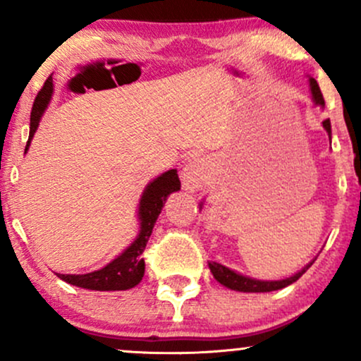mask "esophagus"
<instances>
[{"instance_id": "esophagus-1", "label": "esophagus", "mask_w": 361, "mask_h": 361, "mask_svg": "<svg viewBox=\"0 0 361 361\" xmlns=\"http://www.w3.org/2000/svg\"><path fill=\"white\" fill-rule=\"evenodd\" d=\"M209 176V163L204 157H192L181 169V183L185 190L200 188Z\"/></svg>"}]
</instances>
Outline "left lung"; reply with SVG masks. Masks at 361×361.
<instances>
[{
  "mask_svg": "<svg viewBox=\"0 0 361 361\" xmlns=\"http://www.w3.org/2000/svg\"><path fill=\"white\" fill-rule=\"evenodd\" d=\"M309 82H310V93H312L314 103H316V105L324 106V98H322L321 90H319L317 81L314 80V78H309ZM322 127L326 128L327 135H329V139H331V122H329V118H326L324 122H322ZM200 209H202V207H200ZM312 263H314V261H310L307 267H304L299 273H295V275L288 276V279H285V280H256V279H250V276H244V275H241V273H235L234 270L224 267V264H221V263H215V261H210L209 268H210V271H212L214 279L217 280L221 285H224V287H227L231 290H238V292H273V290H280V288L287 287V285H290V283H293V281L299 280L300 276L309 270L310 264H312Z\"/></svg>",
  "mask_w": 361,
  "mask_h": 361,
  "instance_id": "obj_1",
  "label": "left lung"
}]
</instances>
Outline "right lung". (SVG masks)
<instances>
[{"instance_id":"1","label":"right lung","mask_w":361,"mask_h":361,"mask_svg":"<svg viewBox=\"0 0 361 361\" xmlns=\"http://www.w3.org/2000/svg\"><path fill=\"white\" fill-rule=\"evenodd\" d=\"M52 76L47 78L44 82L42 90L35 97L34 106H32L30 114V135H28L27 152L30 140L34 137L37 127H39L40 117L44 115V110L47 109L49 102L52 97ZM180 178H178L176 169H169V171L163 173L152 180L151 183L146 186L142 197L139 202V221L140 229L137 238L134 243L127 247L122 255H118L114 261H110L106 267L102 270L86 273V275H59L61 280L66 283L76 285V287L88 288V290H100V292H109V290H128L139 283L144 276V270H146V263H144L142 255L146 250V244L152 234V227L159 217L161 210H163L164 202H166L168 195L180 190Z\"/></svg>"}]
</instances>
